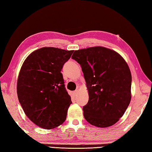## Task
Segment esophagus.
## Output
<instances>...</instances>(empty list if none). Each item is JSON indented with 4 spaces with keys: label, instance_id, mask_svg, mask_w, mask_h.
<instances>
[{
    "label": "esophagus",
    "instance_id": "esophagus-1",
    "mask_svg": "<svg viewBox=\"0 0 152 152\" xmlns=\"http://www.w3.org/2000/svg\"><path fill=\"white\" fill-rule=\"evenodd\" d=\"M78 92H79L78 89H77V90H76L75 91H74V96H77V95L78 94Z\"/></svg>",
    "mask_w": 152,
    "mask_h": 152
}]
</instances>
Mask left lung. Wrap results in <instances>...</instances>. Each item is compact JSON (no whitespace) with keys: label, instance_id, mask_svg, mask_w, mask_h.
<instances>
[{"label":"left lung","instance_id":"1","mask_svg":"<svg viewBox=\"0 0 152 152\" xmlns=\"http://www.w3.org/2000/svg\"><path fill=\"white\" fill-rule=\"evenodd\" d=\"M72 58L82 67L89 100L84 117L95 126L113 125L131 100L132 76L124 59L113 50L93 47L75 50Z\"/></svg>","mask_w":152,"mask_h":152}]
</instances>
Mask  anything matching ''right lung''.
I'll return each mask as SVG.
<instances>
[{
  "label": "right lung",
  "instance_id": "right-lung-1",
  "mask_svg": "<svg viewBox=\"0 0 152 152\" xmlns=\"http://www.w3.org/2000/svg\"><path fill=\"white\" fill-rule=\"evenodd\" d=\"M73 50L43 47L23 62L17 82L21 106L29 120L45 129L60 126L66 120L71 97L61 72Z\"/></svg>",
  "mask_w": 152,
  "mask_h": 152
}]
</instances>
